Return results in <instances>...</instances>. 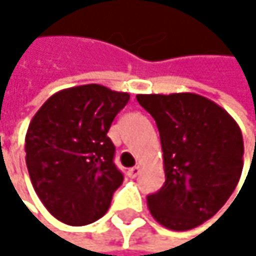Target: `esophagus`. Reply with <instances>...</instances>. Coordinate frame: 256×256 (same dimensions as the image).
Returning a JSON list of instances; mask_svg holds the SVG:
<instances>
[{"mask_svg":"<svg viewBox=\"0 0 256 256\" xmlns=\"http://www.w3.org/2000/svg\"><path fill=\"white\" fill-rule=\"evenodd\" d=\"M139 172H140V168H139V166H134V168L128 169V178H136V176L139 175Z\"/></svg>","mask_w":256,"mask_h":256,"instance_id":"34e87169","label":"esophagus"}]
</instances>
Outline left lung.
I'll use <instances>...</instances> for the list:
<instances>
[{"label": "left lung", "instance_id": "1", "mask_svg": "<svg viewBox=\"0 0 256 256\" xmlns=\"http://www.w3.org/2000/svg\"><path fill=\"white\" fill-rule=\"evenodd\" d=\"M157 123L166 180L148 196L152 218L174 231L210 220L230 198L243 170V136L230 114L196 93L138 94Z\"/></svg>", "mask_w": 256, "mask_h": 256}]
</instances>
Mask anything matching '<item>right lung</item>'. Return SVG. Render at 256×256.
Instances as JSON below:
<instances>
[{"instance_id": "add662e5", "label": "right lung", "mask_w": 256, "mask_h": 256, "mask_svg": "<svg viewBox=\"0 0 256 256\" xmlns=\"http://www.w3.org/2000/svg\"><path fill=\"white\" fill-rule=\"evenodd\" d=\"M130 94L84 84L52 94L26 132V168L46 209L68 226H87L110 209L123 175L108 138Z\"/></svg>"}]
</instances>
